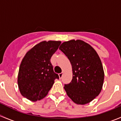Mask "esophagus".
Returning a JSON list of instances; mask_svg holds the SVG:
<instances>
[{
  "label": "esophagus",
  "mask_w": 121,
  "mask_h": 121,
  "mask_svg": "<svg viewBox=\"0 0 121 121\" xmlns=\"http://www.w3.org/2000/svg\"><path fill=\"white\" fill-rule=\"evenodd\" d=\"M63 75V73H60V74H58V76H59L60 78H61L62 77Z\"/></svg>",
  "instance_id": "1"
}]
</instances>
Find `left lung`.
I'll return each instance as SVG.
<instances>
[{
    "label": "left lung",
    "mask_w": 121,
    "mask_h": 121,
    "mask_svg": "<svg viewBox=\"0 0 121 121\" xmlns=\"http://www.w3.org/2000/svg\"><path fill=\"white\" fill-rule=\"evenodd\" d=\"M59 49L68 57L72 65L71 82L64 90L74 103L85 105L98 95L102 90L104 71L97 52L81 40L63 43Z\"/></svg>",
    "instance_id": "8db88e82"
}]
</instances>
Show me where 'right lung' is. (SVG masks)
Listing matches in <instances>:
<instances>
[{"mask_svg":"<svg viewBox=\"0 0 121 121\" xmlns=\"http://www.w3.org/2000/svg\"><path fill=\"white\" fill-rule=\"evenodd\" d=\"M60 41H43L27 52L19 67L17 84L20 94L31 101L44 98L58 75L53 71L51 57Z\"/></svg>","mask_w":121,"mask_h":121,"instance_id":"add662e5","label":"right lung"}]
</instances>
